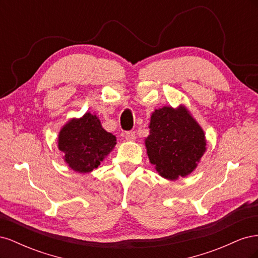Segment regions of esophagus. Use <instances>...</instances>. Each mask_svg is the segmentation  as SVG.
<instances>
[{"label":"esophagus","instance_id":"obj_1","mask_svg":"<svg viewBox=\"0 0 258 258\" xmlns=\"http://www.w3.org/2000/svg\"><path fill=\"white\" fill-rule=\"evenodd\" d=\"M136 137H137L136 131H127L126 134H124V138H126V140H128V141H134Z\"/></svg>","mask_w":258,"mask_h":258}]
</instances>
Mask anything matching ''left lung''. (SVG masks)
Returning <instances> with one entry per match:
<instances>
[{
	"label": "left lung",
	"instance_id": "1",
	"mask_svg": "<svg viewBox=\"0 0 258 258\" xmlns=\"http://www.w3.org/2000/svg\"><path fill=\"white\" fill-rule=\"evenodd\" d=\"M145 140L148 158L168 179L190 174L206 152L205 134L184 106H163L151 117Z\"/></svg>",
	"mask_w": 258,
	"mask_h": 258
}]
</instances>
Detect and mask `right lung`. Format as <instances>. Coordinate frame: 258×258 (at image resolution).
Instances as JSON below:
<instances>
[{"label":"right lung","instance_id":"add662e5","mask_svg":"<svg viewBox=\"0 0 258 258\" xmlns=\"http://www.w3.org/2000/svg\"><path fill=\"white\" fill-rule=\"evenodd\" d=\"M59 150L76 172L87 173L113 150L116 138L106 132L96 115L86 113L80 119L70 120L59 134Z\"/></svg>","mask_w":258,"mask_h":258}]
</instances>
